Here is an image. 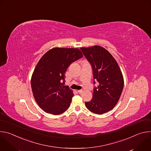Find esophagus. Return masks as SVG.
Here are the masks:
<instances>
[{"mask_svg": "<svg viewBox=\"0 0 151 151\" xmlns=\"http://www.w3.org/2000/svg\"><path fill=\"white\" fill-rule=\"evenodd\" d=\"M83 92V90H78V93H79V94H81V93H82Z\"/></svg>", "mask_w": 151, "mask_h": 151, "instance_id": "1", "label": "esophagus"}]
</instances>
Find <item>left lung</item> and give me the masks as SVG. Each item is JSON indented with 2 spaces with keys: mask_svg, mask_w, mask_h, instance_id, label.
I'll return each mask as SVG.
<instances>
[{
  "mask_svg": "<svg viewBox=\"0 0 151 151\" xmlns=\"http://www.w3.org/2000/svg\"><path fill=\"white\" fill-rule=\"evenodd\" d=\"M81 50L91 64L94 85L98 83L94 87L93 99L85 104L93 113L101 115L118 103L124 88L123 76L116 61L104 48L94 46Z\"/></svg>",
  "mask_w": 151,
  "mask_h": 151,
  "instance_id": "left-lung-1",
  "label": "left lung"
}]
</instances>
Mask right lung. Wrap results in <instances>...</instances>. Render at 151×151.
Masks as SVG:
<instances>
[{
    "label": "right lung",
    "mask_w": 151,
    "mask_h": 151,
    "mask_svg": "<svg viewBox=\"0 0 151 151\" xmlns=\"http://www.w3.org/2000/svg\"><path fill=\"white\" fill-rule=\"evenodd\" d=\"M83 57L75 48H54L39 61L31 79L35 99L47 113L60 115L70 106L73 96L68 86H64V75L70 64Z\"/></svg>",
    "instance_id": "add662e5"
}]
</instances>
